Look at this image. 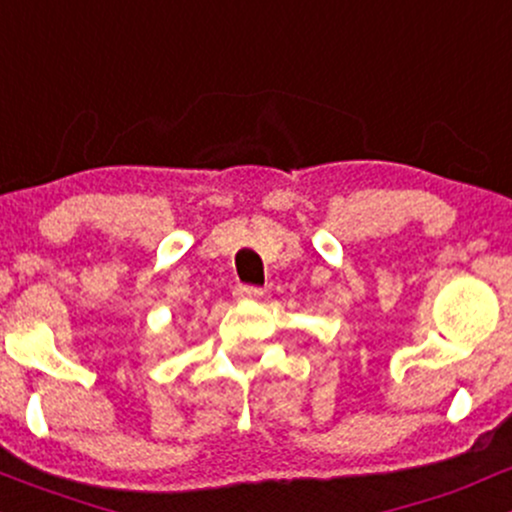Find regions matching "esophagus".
Listing matches in <instances>:
<instances>
[{
	"label": "esophagus",
	"instance_id": "1",
	"mask_svg": "<svg viewBox=\"0 0 512 512\" xmlns=\"http://www.w3.org/2000/svg\"><path fill=\"white\" fill-rule=\"evenodd\" d=\"M261 295H263V290H261V287H256V285H237V287H234V297H237L239 302L258 300Z\"/></svg>",
	"mask_w": 512,
	"mask_h": 512
}]
</instances>
